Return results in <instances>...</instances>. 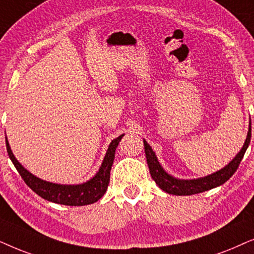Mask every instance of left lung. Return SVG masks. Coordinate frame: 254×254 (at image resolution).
Masks as SVG:
<instances>
[{
	"label": "left lung",
	"instance_id": "8db88e82",
	"mask_svg": "<svg viewBox=\"0 0 254 254\" xmlns=\"http://www.w3.org/2000/svg\"><path fill=\"white\" fill-rule=\"evenodd\" d=\"M250 141H251V121H250L248 136H246L245 143L243 145L242 150L238 152L237 155H236L225 167L221 168V170L215 172V173L207 175V177L189 179V180L188 179L187 180L178 179L174 178L173 175L168 174L167 172L162 168L160 162H159L157 155H155V152L152 150V147L147 144V141L145 139L144 147L151 177L155 181V184L159 186V188L162 189L164 191L168 192V194L186 196L207 191L209 189L216 188L218 187V186L225 184V182L235 174V172L237 171L239 164H241L242 159L244 157L246 150H248Z\"/></svg>",
	"mask_w": 254,
	"mask_h": 254
}]
</instances>
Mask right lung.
I'll use <instances>...</instances> for the list:
<instances>
[{
  "label": "right lung",
  "instance_id": "1",
  "mask_svg": "<svg viewBox=\"0 0 254 254\" xmlns=\"http://www.w3.org/2000/svg\"><path fill=\"white\" fill-rule=\"evenodd\" d=\"M124 134L115 138L108 146L107 153L104 155L100 170L92 179L79 185H62L53 184L37 178L36 175L30 173L28 170L23 167V165L17 160L10 148L9 141L5 138L6 151L10 160L12 161L13 166L18 171L23 180L37 195L53 203L64 205H87L99 201L106 192L110 181V170L114 164L115 151L120 144Z\"/></svg>",
  "mask_w": 254,
  "mask_h": 254
}]
</instances>
